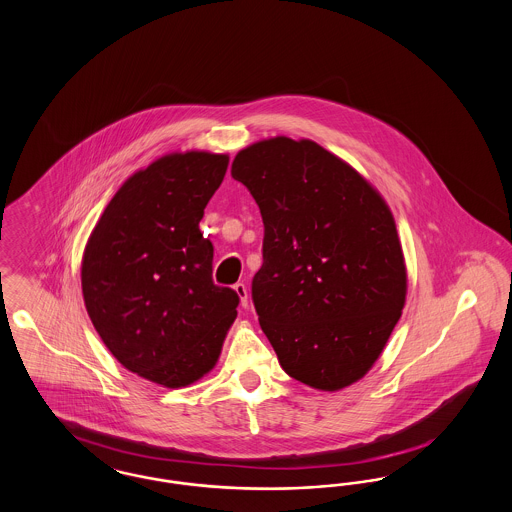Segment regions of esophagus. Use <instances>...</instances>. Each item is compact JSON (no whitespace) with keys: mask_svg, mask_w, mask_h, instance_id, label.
Listing matches in <instances>:
<instances>
[{"mask_svg":"<svg viewBox=\"0 0 512 512\" xmlns=\"http://www.w3.org/2000/svg\"><path fill=\"white\" fill-rule=\"evenodd\" d=\"M234 290L236 293L240 295V301H242V307H247L249 305V295H247V286H245L244 282H238L236 286H234Z\"/></svg>","mask_w":512,"mask_h":512,"instance_id":"34e87169","label":"esophagus"}]
</instances>
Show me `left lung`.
Wrapping results in <instances>:
<instances>
[{"mask_svg": "<svg viewBox=\"0 0 512 512\" xmlns=\"http://www.w3.org/2000/svg\"><path fill=\"white\" fill-rule=\"evenodd\" d=\"M232 178L265 224L251 299L280 365L317 390L357 382L380 357L407 293L386 201L311 140L278 136L245 147Z\"/></svg>", "mask_w": 512, "mask_h": 512, "instance_id": "obj_1", "label": "left lung"}]
</instances>
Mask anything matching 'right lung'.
Wrapping results in <instances>:
<instances>
[{
    "label": "right lung",
    "instance_id": "right-lung-1",
    "mask_svg": "<svg viewBox=\"0 0 512 512\" xmlns=\"http://www.w3.org/2000/svg\"><path fill=\"white\" fill-rule=\"evenodd\" d=\"M228 155L172 153L130 176L82 259V293L99 338L130 372L182 388L207 374L238 317L240 295L213 282L199 220Z\"/></svg>",
    "mask_w": 512,
    "mask_h": 512
}]
</instances>
